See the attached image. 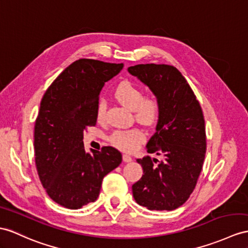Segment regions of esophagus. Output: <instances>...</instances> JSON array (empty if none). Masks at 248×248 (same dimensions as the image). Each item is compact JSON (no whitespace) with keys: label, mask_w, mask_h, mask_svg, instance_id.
Returning <instances> with one entry per match:
<instances>
[{"label":"esophagus","mask_w":248,"mask_h":248,"mask_svg":"<svg viewBox=\"0 0 248 248\" xmlns=\"http://www.w3.org/2000/svg\"><path fill=\"white\" fill-rule=\"evenodd\" d=\"M123 161L126 163H129L132 161V158L129 155H123Z\"/></svg>","instance_id":"obj_1"}]
</instances>
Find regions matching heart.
Segmentation results:
<instances>
[{
  "instance_id": "heart-1",
  "label": "heart",
  "mask_w": 248,
  "mask_h": 248,
  "mask_svg": "<svg viewBox=\"0 0 248 248\" xmlns=\"http://www.w3.org/2000/svg\"><path fill=\"white\" fill-rule=\"evenodd\" d=\"M114 98L121 104H123L130 110H134L135 117L139 122L145 125L154 124L159 118L161 111V104L155 95L146 94L143 95L141 87L130 81H124L120 83L114 89ZM106 103L101 100L95 109V117L99 122L105 119ZM144 140V135L139 129L118 130L113 132L110 141L114 146L124 150L132 152L137 149Z\"/></svg>"
}]
</instances>
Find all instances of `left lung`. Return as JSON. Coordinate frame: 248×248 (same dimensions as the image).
Masks as SVG:
<instances>
[{
    "instance_id": "8db88e82",
    "label": "left lung",
    "mask_w": 248,
    "mask_h": 248,
    "mask_svg": "<svg viewBox=\"0 0 248 248\" xmlns=\"http://www.w3.org/2000/svg\"><path fill=\"white\" fill-rule=\"evenodd\" d=\"M161 104L148 154L137 162L143 176L132 185L136 202L149 210H173L188 200L202 170L206 153L203 112L192 89L173 66L139 64L128 67Z\"/></svg>"
}]
</instances>
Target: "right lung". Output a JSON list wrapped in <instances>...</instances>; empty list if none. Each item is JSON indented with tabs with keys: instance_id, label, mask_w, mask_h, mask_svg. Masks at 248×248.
Returning <instances> with one entry per match:
<instances>
[{
	"instance_id": "obj_1",
	"label": "right lung",
	"mask_w": 248,
	"mask_h": 248,
	"mask_svg": "<svg viewBox=\"0 0 248 248\" xmlns=\"http://www.w3.org/2000/svg\"><path fill=\"white\" fill-rule=\"evenodd\" d=\"M123 66L78 60L60 74L41 101L34 125L35 165L47 195L61 206L78 209L94 202L103 178L122 162V154L111 146L86 153L83 132L96 123L105 82Z\"/></svg>"
}]
</instances>
